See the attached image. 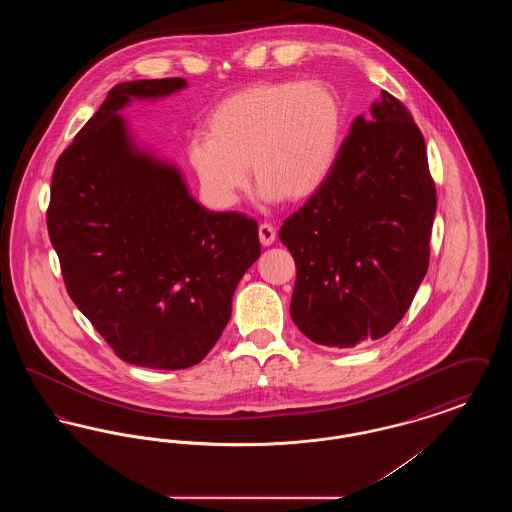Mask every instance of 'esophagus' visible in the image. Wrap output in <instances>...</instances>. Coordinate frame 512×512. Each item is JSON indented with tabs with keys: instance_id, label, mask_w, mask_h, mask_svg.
I'll list each match as a JSON object with an SVG mask.
<instances>
[{
	"instance_id": "obj_1",
	"label": "esophagus",
	"mask_w": 512,
	"mask_h": 512,
	"mask_svg": "<svg viewBox=\"0 0 512 512\" xmlns=\"http://www.w3.org/2000/svg\"><path fill=\"white\" fill-rule=\"evenodd\" d=\"M259 240H261V244L265 245V247L274 244V240H276V228H274L272 224L263 222V224L259 226Z\"/></svg>"
}]
</instances>
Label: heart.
<instances>
[{
	"instance_id": "b5f03b06",
	"label": "heart",
	"mask_w": 512,
	"mask_h": 512,
	"mask_svg": "<svg viewBox=\"0 0 512 512\" xmlns=\"http://www.w3.org/2000/svg\"><path fill=\"white\" fill-rule=\"evenodd\" d=\"M345 111L320 80H270L220 99L203 122L205 138L188 161L205 197L234 207L249 172L267 201H307L330 180L340 159Z\"/></svg>"
}]
</instances>
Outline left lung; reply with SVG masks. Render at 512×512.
Segmentation results:
<instances>
[{
	"mask_svg": "<svg viewBox=\"0 0 512 512\" xmlns=\"http://www.w3.org/2000/svg\"><path fill=\"white\" fill-rule=\"evenodd\" d=\"M434 215L422 132L384 90L351 124L324 188L280 228L297 268L295 326L338 349L386 336L426 276Z\"/></svg>",
	"mask_w": 512,
	"mask_h": 512,
	"instance_id": "8db88e82",
	"label": "left lung"
}]
</instances>
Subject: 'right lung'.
Listing matches in <instances>:
<instances>
[{
    "instance_id": "obj_1",
    "label": "right lung",
    "mask_w": 512,
    "mask_h": 512,
    "mask_svg": "<svg viewBox=\"0 0 512 512\" xmlns=\"http://www.w3.org/2000/svg\"><path fill=\"white\" fill-rule=\"evenodd\" d=\"M186 86L117 84L51 178L49 240L74 305L122 361L157 370L203 361L261 255L255 220L201 207L180 171L140 149L119 115L132 99Z\"/></svg>"
}]
</instances>
